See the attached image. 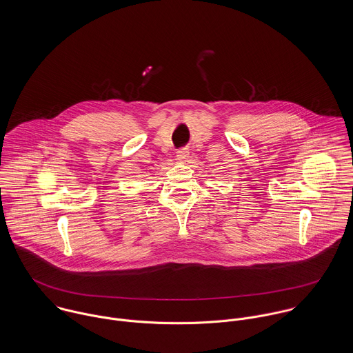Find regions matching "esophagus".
I'll return each mask as SVG.
<instances>
[{"label":"esophagus","instance_id":"34e87169","mask_svg":"<svg viewBox=\"0 0 353 353\" xmlns=\"http://www.w3.org/2000/svg\"><path fill=\"white\" fill-rule=\"evenodd\" d=\"M176 157L181 161H186L189 159V151L188 150H179V151L176 152Z\"/></svg>","mask_w":353,"mask_h":353}]
</instances>
